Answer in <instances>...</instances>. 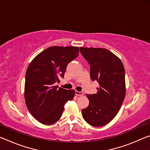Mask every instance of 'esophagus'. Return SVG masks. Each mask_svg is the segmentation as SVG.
<instances>
[{
  "instance_id": "esophagus-1",
  "label": "esophagus",
  "mask_w": 150,
  "mask_h": 150,
  "mask_svg": "<svg viewBox=\"0 0 150 150\" xmlns=\"http://www.w3.org/2000/svg\"><path fill=\"white\" fill-rule=\"evenodd\" d=\"M75 95L77 96H83V92H79V91H75Z\"/></svg>"
}]
</instances>
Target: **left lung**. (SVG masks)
<instances>
[{
  "label": "left lung",
  "mask_w": 150,
  "mask_h": 150,
  "mask_svg": "<svg viewBox=\"0 0 150 150\" xmlns=\"http://www.w3.org/2000/svg\"><path fill=\"white\" fill-rule=\"evenodd\" d=\"M80 52L89 63L91 79L100 85L96 94L86 95L89 105L82 110L83 117L91 126L106 125L117 115L125 98L124 65L120 58L105 48L80 47Z\"/></svg>",
  "instance_id": "1"
}]
</instances>
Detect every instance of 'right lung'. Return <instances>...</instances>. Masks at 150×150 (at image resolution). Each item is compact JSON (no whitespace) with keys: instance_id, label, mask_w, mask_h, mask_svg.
<instances>
[{"instance_id":"right-lung-1","label":"right lung","mask_w":150,"mask_h":150,"mask_svg":"<svg viewBox=\"0 0 150 150\" xmlns=\"http://www.w3.org/2000/svg\"><path fill=\"white\" fill-rule=\"evenodd\" d=\"M78 47L52 46L37 55L28 65L24 85V98L31 115L45 125L59 120L75 90L55 86L64 77L68 63L79 55Z\"/></svg>"}]
</instances>
